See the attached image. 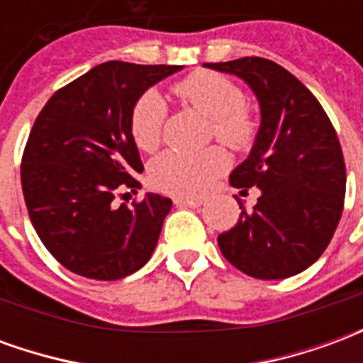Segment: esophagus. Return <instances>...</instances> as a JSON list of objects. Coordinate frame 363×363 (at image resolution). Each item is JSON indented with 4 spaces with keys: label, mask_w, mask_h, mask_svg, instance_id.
Returning a JSON list of instances; mask_svg holds the SVG:
<instances>
[{
    "label": "esophagus",
    "mask_w": 363,
    "mask_h": 363,
    "mask_svg": "<svg viewBox=\"0 0 363 363\" xmlns=\"http://www.w3.org/2000/svg\"><path fill=\"white\" fill-rule=\"evenodd\" d=\"M174 204L181 206V208H200V206L204 204V202H202V200H196V198L177 196L174 198Z\"/></svg>",
    "instance_id": "34e87169"
}]
</instances>
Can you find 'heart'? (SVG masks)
I'll return each instance as SVG.
<instances>
[{"instance_id":"heart-1","label":"heart","mask_w":363,"mask_h":363,"mask_svg":"<svg viewBox=\"0 0 363 363\" xmlns=\"http://www.w3.org/2000/svg\"><path fill=\"white\" fill-rule=\"evenodd\" d=\"M182 101L212 118V135L235 151H249L257 142L259 124L245 106L243 89L225 75L210 69L192 72L173 85ZM167 120V103L155 89L143 91L130 108V134L143 151L157 147ZM229 157L221 147L196 153L169 150L150 163V179L159 190L177 196H202L228 171Z\"/></svg>"}]
</instances>
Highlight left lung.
Listing matches in <instances>:
<instances>
[{
	"label": "left lung",
	"mask_w": 363,
	"mask_h": 363,
	"mask_svg": "<svg viewBox=\"0 0 363 363\" xmlns=\"http://www.w3.org/2000/svg\"><path fill=\"white\" fill-rule=\"evenodd\" d=\"M241 77L260 103V130L251 155L229 181L260 189L252 210L218 237L221 255L241 272L281 280L303 272L325 252L340 221L346 167L325 108L303 83L272 60L206 64Z\"/></svg>",
	"instance_id": "obj_1"
}]
</instances>
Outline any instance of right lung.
I'll use <instances>...</instances> for the list:
<instances>
[{"label": "right lung", "instance_id": "1", "mask_svg": "<svg viewBox=\"0 0 363 363\" xmlns=\"http://www.w3.org/2000/svg\"><path fill=\"white\" fill-rule=\"evenodd\" d=\"M181 66L104 62L58 89L44 104L21 159L28 216L60 264L93 280H120L150 260L171 198L147 194L132 206L142 173L128 118L143 91Z\"/></svg>", "mask_w": 363, "mask_h": 363}]
</instances>
